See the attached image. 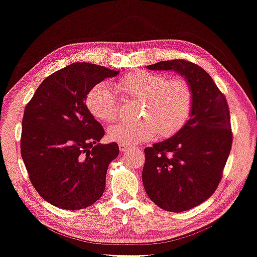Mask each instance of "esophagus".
Returning <instances> with one entry per match:
<instances>
[{
    "instance_id": "34e87169",
    "label": "esophagus",
    "mask_w": 257,
    "mask_h": 257,
    "mask_svg": "<svg viewBox=\"0 0 257 257\" xmlns=\"http://www.w3.org/2000/svg\"><path fill=\"white\" fill-rule=\"evenodd\" d=\"M118 148H120V151L121 152H124V151H127V150H130V149H134V150H140L139 148H133V147H129V145H124V144H120L118 145Z\"/></svg>"
}]
</instances>
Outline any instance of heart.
<instances>
[{
	"mask_svg": "<svg viewBox=\"0 0 257 257\" xmlns=\"http://www.w3.org/2000/svg\"><path fill=\"white\" fill-rule=\"evenodd\" d=\"M115 90L125 100L141 101L135 122H117L107 130L108 139L134 145L150 141L159 134L163 139L174 136L185 127L194 106V92L183 77L145 70L130 71L115 82ZM85 104L92 116L101 122L117 118L120 105L115 93L104 83L87 92Z\"/></svg>",
	"mask_w": 257,
	"mask_h": 257,
	"instance_id": "obj_1",
	"label": "heart"
}]
</instances>
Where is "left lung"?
<instances>
[{
  "label": "left lung",
  "mask_w": 257,
  "mask_h": 257,
  "mask_svg": "<svg viewBox=\"0 0 257 257\" xmlns=\"http://www.w3.org/2000/svg\"><path fill=\"white\" fill-rule=\"evenodd\" d=\"M174 70L194 92L190 118L178 134L145 148L142 180L150 200L171 212L187 211L211 196L219 185L232 148L227 100L208 72L186 60L148 66Z\"/></svg>",
  "instance_id": "8db88e82"
}]
</instances>
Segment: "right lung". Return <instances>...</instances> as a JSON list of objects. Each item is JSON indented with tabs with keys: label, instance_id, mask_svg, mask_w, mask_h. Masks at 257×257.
Instances as JSON below:
<instances>
[{
	"label": "right lung",
	"instance_id": "1",
	"mask_svg": "<svg viewBox=\"0 0 257 257\" xmlns=\"http://www.w3.org/2000/svg\"><path fill=\"white\" fill-rule=\"evenodd\" d=\"M116 70L76 62L48 76L26 105L21 153L38 194L64 210H79L104 194L115 142L100 144L105 130L85 105L87 92Z\"/></svg>",
	"mask_w": 257,
	"mask_h": 257
}]
</instances>
